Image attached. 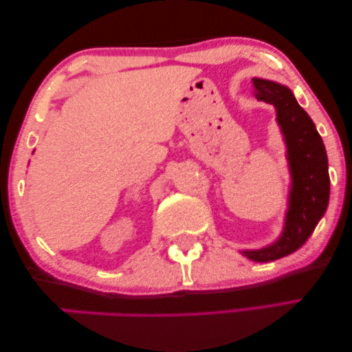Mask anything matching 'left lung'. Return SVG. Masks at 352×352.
I'll list each match as a JSON object with an SVG mask.
<instances>
[{
    "instance_id": "8db88e82",
    "label": "left lung",
    "mask_w": 352,
    "mask_h": 352,
    "mask_svg": "<svg viewBox=\"0 0 352 352\" xmlns=\"http://www.w3.org/2000/svg\"><path fill=\"white\" fill-rule=\"evenodd\" d=\"M252 87L257 100L272 104L276 111V122L285 143L290 188L279 237L258 250H243L241 254L252 262H272L299 250L324 215L329 204V166L324 143L293 91L287 85L262 78H252Z\"/></svg>"
}]
</instances>
